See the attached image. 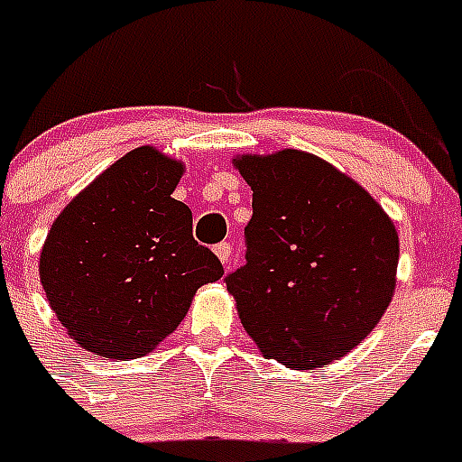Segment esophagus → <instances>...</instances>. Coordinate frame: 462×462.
Wrapping results in <instances>:
<instances>
[{
  "label": "esophagus",
  "instance_id": "obj_1",
  "mask_svg": "<svg viewBox=\"0 0 462 462\" xmlns=\"http://www.w3.org/2000/svg\"><path fill=\"white\" fill-rule=\"evenodd\" d=\"M215 254H217V259L222 261V266H228V263H231V254H234V252H231V245L228 243H219L217 247H215Z\"/></svg>",
  "mask_w": 462,
  "mask_h": 462
}]
</instances>
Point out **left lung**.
Listing matches in <instances>:
<instances>
[{
    "mask_svg": "<svg viewBox=\"0 0 462 462\" xmlns=\"http://www.w3.org/2000/svg\"><path fill=\"white\" fill-rule=\"evenodd\" d=\"M234 166L252 187L247 263L226 277L240 324L263 356L324 368L389 308L400 256L393 219L317 154H238Z\"/></svg>",
    "mask_w": 462,
    "mask_h": 462,
    "instance_id": "1",
    "label": "left lung"
}]
</instances>
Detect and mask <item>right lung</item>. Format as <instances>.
I'll return each instance as SVG.
<instances>
[{"instance_id":"1","label":"right lung","mask_w":462,"mask_h":462,"mask_svg":"<svg viewBox=\"0 0 462 462\" xmlns=\"http://www.w3.org/2000/svg\"><path fill=\"white\" fill-rule=\"evenodd\" d=\"M185 164L152 145L126 152L57 215L39 277L71 340L104 358H136L171 336L199 287L224 275L191 236L173 191Z\"/></svg>"}]
</instances>
